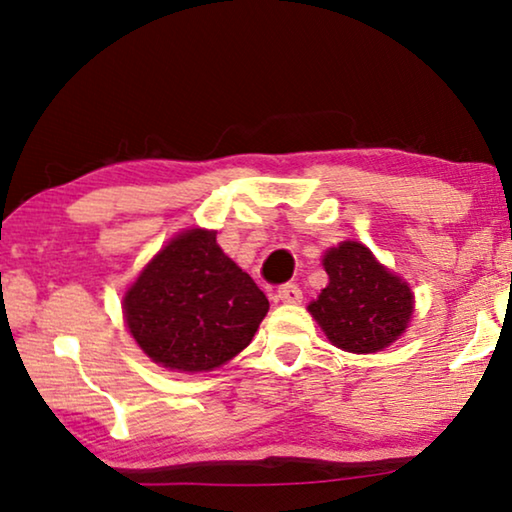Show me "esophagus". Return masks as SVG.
<instances>
[{
    "label": "esophagus",
    "instance_id": "esophagus-1",
    "mask_svg": "<svg viewBox=\"0 0 512 512\" xmlns=\"http://www.w3.org/2000/svg\"><path fill=\"white\" fill-rule=\"evenodd\" d=\"M276 299L282 301V303H301L303 292H301L299 285H294V282H285V285L278 287Z\"/></svg>",
    "mask_w": 512,
    "mask_h": 512
}]
</instances>
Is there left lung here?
I'll return each mask as SVG.
<instances>
[{
	"label": "left lung",
	"mask_w": 512,
	"mask_h": 512,
	"mask_svg": "<svg viewBox=\"0 0 512 512\" xmlns=\"http://www.w3.org/2000/svg\"><path fill=\"white\" fill-rule=\"evenodd\" d=\"M329 285L308 305L333 345L372 354L391 345L409 324L411 289L381 266L363 243L345 241L324 255Z\"/></svg>",
	"instance_id": "left-lung-1"
}]
</instances>
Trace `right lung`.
<instances>
[{"label": "right lung", "instance_id": "obj_1", "mask_svg": "<svg viewBox=\"0 0 512 512\" xmlns=\"http://www.w3.org/2000/svg\"><path fill=\"white\" fill-rule=\"evenodd\" d=\"M269 299L216 243L188 230L151 259L124 299L144 354L170 370H213L246 349Z\"/></svg>", "mask_w": 512, "mask_h": 512}]
</instances>
